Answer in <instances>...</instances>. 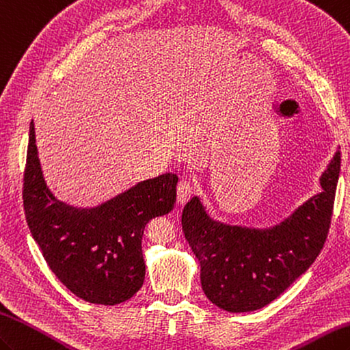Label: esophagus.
<instances>
[{
  "label": "esophagus",
  "instance_id": "34e87169",
  "mask_svg": "<svg viewBox=\"0 0 350 350\" xmlns=\"http://www.w3.org/2000/svg\"><path fill=\"white\" fill-rule=\"evenodd\" d=\"M191 193H193V189H191L190 183L183 181V183L178 184V187H176V200H178V204L184 205L185 202H189Z\"/></svg>",
  "mask_w": 350,
  "mask_h": 350
}]
</instances>
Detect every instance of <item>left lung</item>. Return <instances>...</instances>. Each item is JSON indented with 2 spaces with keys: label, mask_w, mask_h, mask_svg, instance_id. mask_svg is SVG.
<instances>
[{
  "label": "left lung",
  "mask_w": 350,
  "mask_h": 350,
  "mask_svg": "<svg viewBox=\"0 0 350 350\" xmlns=\"http://www.w3.org/2000/svg\"><path fill=\"white\" fill-rule=\"evenodd\" d=\"M340 174L337 150L307 199L271 228L230 226L213 219L198 196L183 209V230L200 267L206 298L230 313L268 306L312 267L328 235Z\"/></svg>",
  "instance_id": "1"
}]
</instances>
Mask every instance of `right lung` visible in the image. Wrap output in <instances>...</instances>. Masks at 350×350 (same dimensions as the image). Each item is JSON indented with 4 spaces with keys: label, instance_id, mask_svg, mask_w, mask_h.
Instances as JSON below:
<instances>
[{
    "label": "right lung",
    "instance_id": "obj_1",
    "mask_svg": "<svg viewBox=\"0 0 350 350\" xmlns=\"http://www.w3.org/2000/svg\"><path fill=\"white\" fill-rule=\"evenodd\" d=\"M176 183L175 174H163L97 206L68 205L57 199L44 181L34 122L29 124L23 175L28 228L52 273L83 301L116 306L141 289L145 280V224L172 211Z\"/></svg>",
    "mask_w": 350,
    "mask_h": 350
}]
</instances>
